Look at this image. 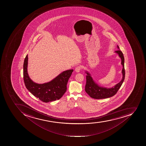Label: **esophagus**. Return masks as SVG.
Wrapping results in <instances>:
<instances>
[{
    "mask_svg": "<svg viewBox=\"0 0 146 146\" xmlns=\"http://www.w3.org/2000/svg\"><path fill=\"white\" fill-rule=\"evenodd\" d=\"M81 69H82V67L81 66H78L76 67L75 69V71L76 72H79L80 70H81Z\"/></svg>",
    "mask_w": 146,
    "mask_h": 146,
    "instance_id": "esophagus-1",
    "label": "esophagus"
}]
</instances>
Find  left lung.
Here are the masks:
<instances>
[{
  "instance_id": "8db88e82",
  "label": "left lung",
  "mask_w": 146,
  "mask_h": 146,
  "mask_svg": "<svg viewBox=\"0 0 146 146\" xmlns=\"http://www.w3.org/2000/svg\"><path fill=\"white\" fill-rule=\"evenodd\" d=\"M117 47L118 49L115 52L118 55L121 59V64L123 66L122 70V77L121 81L119 83L110 88L101 87L94 82L93 77L88 71H85L87 74L86 76V84L85 86V91L91 97L95 99H102L110 98L116 94L121 86H122L125 78V70H124V58L123 52L119 50L118 46Z\"/></svg>"
}]
</instances>
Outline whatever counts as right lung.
I'll return each instance as SVG.
<instances>
[{
    "mask_svg": "<svg viewBox=\"0 0 146 146\" xmlns=\"http://www.w3.org/2000/svg\"><path fill=\"white\" fill-rule=\"evenodd\" d=\"M28 55H27L23 64V79L28 90L40 100L44 102L58 100L67 90V84L73 70L63 71L58 76L46 83L38 84L33 82L28 73Z\"/></svg>",
    "mask_w": 146,
    "mask_h": 146,
    "instance_id": "add662e5",
    "label": "right lung"
}]
</instances>
